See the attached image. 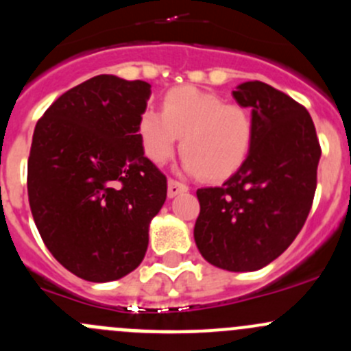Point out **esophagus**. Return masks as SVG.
Returning a JSON list of instances; mask_svg holds the SVG:
<instances>
[{
	"label": "esophagus",
	"instance_id": "34e87169",
	"mask_svg": "<svg viewBox=\"0 0 351 351\" xmlns=\"http://www.w3.org/2000/svg\"><path fill=\"white\" fill-rule=\"evenodd\" d=\"M189 192V186L183 185V183L176 182V180H168V197L173 198L180 193H185Z\"/></svg>",
	"mask_w": 351,
	"mask_h": 351
}]
</instances>
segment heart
I'll return each instance as SVG.
<instances>
[{
  "mask_svg": "<svg viewBox=\"0 0 351 351\" xmlns=\"http://www.w3.org/2000/svg\"><path fill=\"white\" fill-rule=\"evenodd\" d=\"M146 156L156 165L171 158L182 137L183 169L219 182L234 175L251 153L254 127L239 105L195 86H178L166 93L162 112L146 108L139 120Z\"/></svg>",
  "mask_w": 351,
  "mask_h": 351,
  "instance_id": "heart-1",
  "label": "heart"
}]
</instances>
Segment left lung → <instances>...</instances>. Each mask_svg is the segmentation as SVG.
I'll return each instance as SVG.
<instances>
[{"label": "left lung", "instance_id": "obj_1", "mask_svg": "<svg viewBox=\"0 0 351 351\" xmlns=\"http://www.w3.org/2000/svg\"><path fill=\"white\" fill-rule=\"evenodd\" d=\"M232 97L251 108L253 146L222 186L197 190L193 238L214 267L254 271L280 256L302 229L316 192L321 147L309 112L289 95L246 81Z\"/></svg>", "mask_w": 351, "mask_h": 351}]
</instances>
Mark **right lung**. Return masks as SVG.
<instances>
[{
	"instance_id": "right-lung-1",
	"label": "right lung",
	"mask_w": 351,
	"mask_h": 351,
	"mask_svg": "<svg viewBox=\"0 0 351 351\" xmlns=\"http://www.w3.org/2000/svg\"><path fill=\"white\" fill-rule=\"evenodd\" d=\"M146 81L100 74L71 88L37 122L28 202L52 256L76 277L112 282L136 270L166 176L144 156Z\"/></svg>"
}]
</instances>
